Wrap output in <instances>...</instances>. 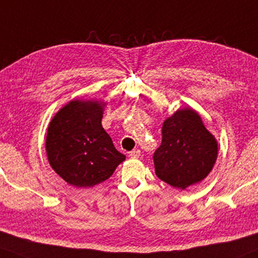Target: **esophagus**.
<instances>
[{"mask_svg": "<svg viewBox=\"0 0 258 258\" xmlns=\"http://www.w3.org/2000/svg\"><path fill=\"white\" fill-rule=\"evenodd\" d=\"M139 156H140V151L138 149L132 150V151L128 153V157H131V158H138Z\"/></svg>", "mask_w": 258, "mask_h": 258, "instance_id": "obj_1", "label": "esophagus"}]
</instances>
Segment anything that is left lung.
I'll return each instance as SVG.
<instances>
[{"mask_svg":"<svg viewBox=\"0 0 258 258\" xmlns=\"http://www.w3.org/2000/svg\"><path fill=\"white\" fill-rule=\"evenodd\" d=\"M218 142L197 110L185 107L164 120L162 143L153 155L156 175L184 190L207 177L216 164Z\"/></svg>","mask_w":258,"mask_h":258,"instance_id":"left-lung-1","label":"left lung"}]
</instances>
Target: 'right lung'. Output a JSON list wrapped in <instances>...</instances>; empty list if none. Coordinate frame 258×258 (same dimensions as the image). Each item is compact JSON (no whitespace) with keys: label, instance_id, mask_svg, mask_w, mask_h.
<instances>
[{"label":"right lung","instance_id":"1","mask_svg":"<svg viewBox=\"0 0 258 258\" xmlns=\"http://www.w3.org/2000/svg\"><path fill=\"white\" fill-rule=\"evenodd\" d=\"M105 106L103 101L93 99L71 100L48 123V163L74 187L90 188L108 180L126 158L101 123Z\"/></svg>","mask_w":258,"mask_h":258}]
</instances>
